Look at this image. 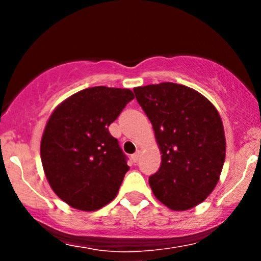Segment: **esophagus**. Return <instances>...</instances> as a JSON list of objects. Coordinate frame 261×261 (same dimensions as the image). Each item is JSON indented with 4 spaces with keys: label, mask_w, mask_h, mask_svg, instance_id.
I'll return each instance as SVG.
<instances>
[{
    "label": "esophagus",
    "mask_w": 261,
    "mask_h": 261,
    "mask_svg": "<svg viewBox=\"0 0 261 261\" xmlns=\"http://www.w3.org/2000/svg\"><path fill=\"white\" fill-rule=\"evenodd\" d=\"M139 158H140V151H136L135 154L131 155V159H133L134 163H136L139 160Z\"/></svg>",
    "instance_id": "34e87169"
}]
</instances>
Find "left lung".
I'll return each mask as SVG.
<instances>
[{
  "label": "left lung",
  "mask_w": 261,
  "mask_h": 261,
  "mask_svg": "<svg viewBox=\"0 0 261 261\" xmlns=\"http://www.w3.org/2000/svg\"><path fill=\"white\" fill-rule=\"evenodd\" d=\"M162 151L159 170L149 177L154 196L173 211L203 202L220 179L226 156L222 121L199 92L164 82L134 88Z\"/></svg>",
  "instance_id": "obj_1"
}]
</instances>
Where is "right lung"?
Masks as SVG:
<instances>
[{"label":"right lung","mask_w":261,"mask_h":261,"mask_svg":"<svg viewBox=\"0 0 261 261\" xmlns=\"http://www.w3.org/2000/svg\"><path fill=\"white\" fill-rule=\"evenodd\" d=\"M134 98L130 89L92 87L62 102L49 117L41 163L53 191L73 208L96 211L117 194L130 167L109 126Z\"/></svg>","instance_id":"obj_1"}]
</instances>
